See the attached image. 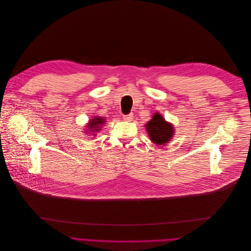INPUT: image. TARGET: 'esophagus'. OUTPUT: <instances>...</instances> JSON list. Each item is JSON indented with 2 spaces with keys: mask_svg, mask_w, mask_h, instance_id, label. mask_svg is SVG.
<instances>
[{
  "mask_svg": "<svg viewBox=\"0 0 251 251\" xmlns=\"http://www.w3.org/2000/svg\"><path fill=\"white\" fill-rule=\"evenodd\" d=\"M133 117H134V114H133V113H129V114L124 115L125 121H130V119H133Z\"/></svg>",
  "mask_w": 251,
  "mask_h": 251,
  "instance_id": "34e87169",
  "label": "esophagus"
}]
</instances>
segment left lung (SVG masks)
I'll return each instance as SVG.
<instances>
[{"label": "left lung", "instance_id": "8db88e82", "mask_svg": "<svg viewBox=\"0 0 251 251\" xmlns=\"http://www.w3.org/2000/svg\"><path fill=\"white\" fill-rule=\"evenodd\" d=\"M146 129L150 140L157 145L166 144L174 136L173 125L165 122L158 112L154 113L151 121L146 124Z\"/></svg>", "mask_w": 251, "mask_h": 251}]
</instances>
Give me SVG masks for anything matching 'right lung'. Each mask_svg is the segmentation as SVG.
<instances>
[{"mask_svg": "<svg viewBox=\"0 0 251 251\" xmlns=\"http://www.w3.org/2000/svg\"><path fill=\"white\" fill-rule=\"evenodd\" d=\"M104 123H106L105 122V119L103 118V117H99V116H94L91 121H90V123H89V125L87 126L89 128L88 129H90V130H93L94 129H95L94 132H96V130H99L98 128H100L101 127V126L102 125H104ZM95 135V134H94Z\"/></svg>", "mask_w": 251, "mask_h": 251, "instance_id": "1", "label": "right lung"}]
</instances>
